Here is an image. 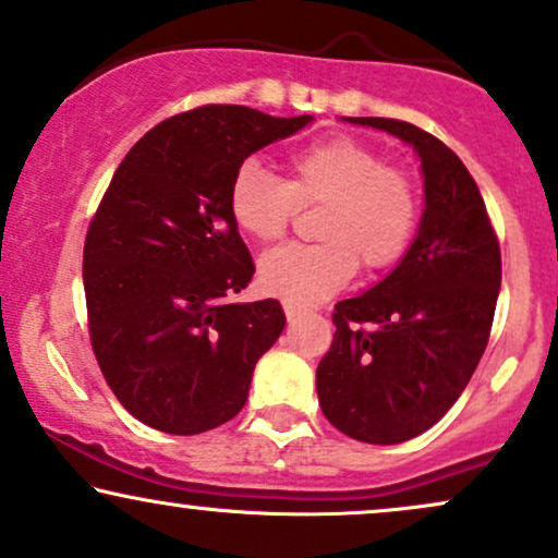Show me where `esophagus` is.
Returning a JSON list of instances; mask_svg holds the SVG:
<instances>
[{"label": "esophagus", "instance_id": "1", "mask_svg": "<svg viewBox=\"0 0 558 558\" xmlns=\"http://www.w3.org/2000/svg\"><path fill=\"white\" fill-rule=\"evenodd\" d=\"M283 312H286L288 322H296V319L301 317V314H304V312H301V308H299L296 304H283Z\"/></svg>", "mask_w": 558, "mask_h": 558}]
</instances>
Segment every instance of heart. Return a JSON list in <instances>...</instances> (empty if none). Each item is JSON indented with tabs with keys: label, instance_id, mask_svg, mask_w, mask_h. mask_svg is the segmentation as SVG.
I'll use <instances>...</instances> for the list:
<instances>
[{
	"label": "heart",
	"instance_id": "heart-1",
	"mask_svg": "<svg viewBox=\"0 0 558 558\" xmlns=\"http://www.w3.org/2000/svg\"><path fill=\"white\" fill-rule=\"evenodd\" d=\"M291 179L259 160L233 173L228 210L241 233L262 244L286 236L301 205H325L322 244H286L259 259V286L296 306L327 301L361 265L381 270L402 257L418 226V194L405 171L385 166L374 147L338 137L293 153Z\"/></svg>",
	"mask_w": 558,
	"mask_h": 558
}]
</instances>
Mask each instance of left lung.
Returning <instances> with one entry per match:
<instances>
[{"label":"left lung","instance_id":"obj_1","mask_svg":"<svg viewBox=\"0 0 558 558\" xmlns=\"http://www.w3.org/2000/svg\"><path fill=\"white\" fill-rule=\"evenodd\" d=\"M402 140L421 158L424 215L387 278L335 304V338L317 366L322 413L366 445L424 434L471 381L501 286L499 241L465 163L418 126L345 117Z\"/></svg>","mask_w":558,"mask_h":558}]
</instances>
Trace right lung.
I'll list each match as a JSON object with an SVG mask.
<instances>
[{"label": "right lung", "mask_w": 558, "mask_h": 558, "mask_svg": "<svg viewBox=\"0 0 558 558\" xmlns=\"http://www.w3.org/2000/svg\"><path fill=\"white\" fill-rule=\"evenodd\" d=\"M312 122L203 106L153 126L113 173L85 239L87 325L106 381L145 426L203 434L244 408L286 314L275 299L228 304L254 275L228 190L252 153Z\"/></svg>", "instance_id": "add662e5"}]
</instances>
